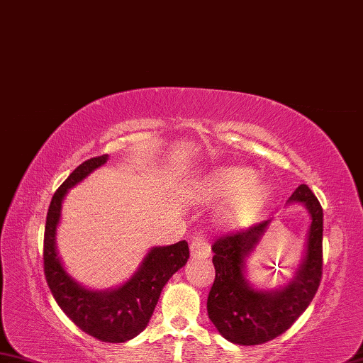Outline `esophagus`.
Returning <instances> with one entry per match:
<instances>
[{
  "label": "esophagus",
  "mask_w": 363,
  "mask_h": 363,
  "mask_svg": "<svg viewBox=\"0 0 363 363\" xmlns=\"http://www.w3.org/2000/svg\"><path fill=\"white\" fill-rule=\"evenodd\" d=\"M189 251H191V257L194 259H205L211 255L210 245L205 240L203 235H196L193 238V242L189 245Z\"/></svg>",
  "instance_id": "34e87169"
}]
</instances>
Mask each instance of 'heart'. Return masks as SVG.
Here are the masks:
<instances>
[{
	"mask_svg": "<svg viewBox=\"0 0 363 363\" xmlns=\"http://www.w3.org/2000/svg\"><path fill=\"white\" fill-rule=\"evenodd\" d=\"M269 184L245 167H218L201 177L193 188V197L202 203L224 201L220 221L225 228H240L262 207Z\"/></svg>",
	"mask_w": 363,
	"mask_h": 363,
	"instance_id": "b5f03b06",
	"label": "heart"
}]
</instances>
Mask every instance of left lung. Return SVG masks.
<instances>
[{"instance_id":"obj_1","label":"left lung","mask_w":363,"mask_h":363,"mask_svg":"<svg viewBox=\"0 0 363 363\" xmlns=\"http://www.w3.org/2000/svg\"><path fill=\"white\" fill-rule=\"evenodd\" d=\"M303 205L310 215L305 248L292 275L277 288L262 289L250 281L248 262L270 229L272 220L223 237L215 252V281L207 311L223 337L234 345L255 346L277 338L296 323L319 288L323 275V207L306 184L294 191L286 205Z\"/></svg>"}]
</instances>
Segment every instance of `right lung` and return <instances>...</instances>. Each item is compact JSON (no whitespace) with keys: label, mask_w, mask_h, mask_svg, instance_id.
Instances as JSON below:
<instances>
[{"label":"right lung","mask_w":363,"mask_h":363,"mask_svg":"<svg viewBox=\"0 0 363 363\" xmlns=\"http://www.w3.org/2000/svg\"><path fill=\"white\" fill-rule=\"evenodd\" d=\"M107 160L102 155L82 162L53 194L45 221L44 273L53 298L79 329L106 343H125L145 330L162 288L188 262L189 248L184 240L153 246L125 283L107 289L88 288L66 270L57 248L65 197Z\"/></svg>","instance_id":"right-lung-1"}]
</instances>
